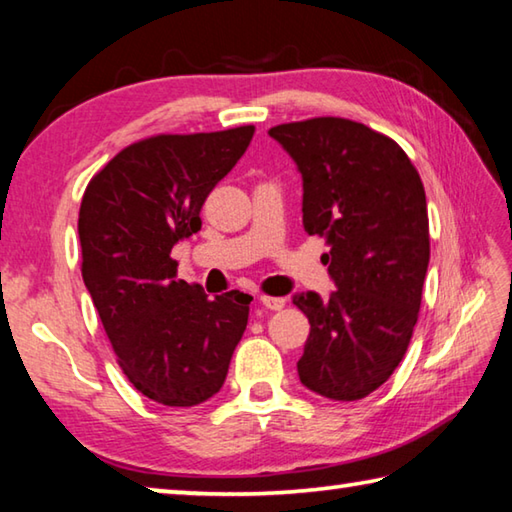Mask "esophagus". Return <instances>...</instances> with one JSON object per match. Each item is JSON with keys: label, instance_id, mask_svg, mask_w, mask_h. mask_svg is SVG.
<instances>
[{"label": "esophagus", "instance_id": "34e87169", "mask_svg": "<svg viewBox=\"0 0 512 512\" xmlns=\"http://www.w3.org/2000/svg\"><path fill=\"white\" fill-rule=\"evenodd\" d=\"M259 302H262V305L271 311H280L284 305H287V300L284 298H273V296H262L259 298Z\"/></svg>", "mask_w": 512, "mask_h": 512}]
</instances>
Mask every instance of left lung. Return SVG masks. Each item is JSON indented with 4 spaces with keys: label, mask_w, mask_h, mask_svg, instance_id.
<instances>
[{
    "label": "left lung",
    "mask_w": 512,
    "mask_h": 512,
    "mask_svg": "<svg viewBox=\"0 0 512 512\" xmlns=\"http://www.w3.org/2000/svg\"><path fill=\"white\" fill-rule=\"evenodd\" d=\"M302 176V225L327 239L336 291L293 296L309 318L300 381L354 402L393 375L418 323L429 266L427 196L391 137L359 121L314 117L273 126Z\"/></svg>",
    "instance_id": "obj_1"
}]
</instances>
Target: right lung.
Instances as JSON below:
<instances>
[{
  "label": "right lung",
  "instance_id": "add662e5",
  "mask_svg": "<svg viewBox=\"0 0 512 512\" xmlns=\"http://www.w3.org/2000/svg\"><path fill=\"white\" fill-rule=\"evenodd\" d=\"M255 126L153 135L119 151L85 187L81 273L119 368L149 400L196 406L221 391L248 325V293L205 296L178 280L171 250L201 230V207Z\"/></svg>",
  "mask_w": 512,
  "mask_h": 512
}]
</instances>
